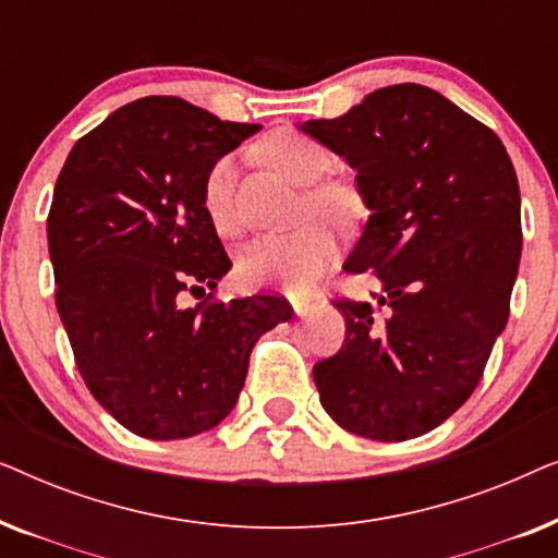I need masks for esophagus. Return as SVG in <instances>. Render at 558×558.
<instances>
[{
    "label": "esophagus",
    "instance_id": "1",
    "mask_svg": "<svg viewBox=\"0 0 558 558\" xmlns=\"http://www.w3.org/2000/svg\"><path fill=\"white\" fill-rule=\"evenodd\" d=\"M289 302H292V310L296 317H307L310 310H312V302L304 300V296H289Z\"/></svg>",
    "mask_w": 558,
    "mask_h": 558
}]
</instances>
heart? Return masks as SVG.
Here are the masks:
<instances>
[{"instance_id":"obj_1","label":"heart","mask_w":558,"mask_h":558,"mask_svg":"<svg viewBox=\"0 0 558 558\" xmlns=\"http://www.w3.org/2000/svg\"><path fill=\"white\" fill-rule=\"evenodd\" d=\"M262 155L296 185H315L327 172L325 149L317 142L294 132H279L262 144ZM235 172L239 157L223 155L210 165L203 180V210L220 235L239 233L235 210ZM312 208L345 213L350 195L338 187H319L310 195ZM338 256V235L330 226L310 220L294 231L264 233L248 243L235 262V277L243 287H281L289 292H307L317 284L327 266Z\"/></svg>"}]
</instances>
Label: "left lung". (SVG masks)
<instances>
[{
  "mask_svg": "<svg viewBox=\"0 0 558 558\" xmlns=\"http://www.w3.org/2000/svg\"><path fill=\"white\" fill-rule=\"evenodd\" d=\"M296 129L355 170L371 216L342 269L380 284L373 302H335L348 335L312 371L319 401L355 437L414 439L470 399L506 330L523 243L513 162L418 83Z\"/></svg>",
  "mask_w": 558,
  "mask_h": 558,
  "instance_id": "1",
  "label": "left lung"
}]
</instances>
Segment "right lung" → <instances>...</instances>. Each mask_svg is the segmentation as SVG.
I'll return each instance as SVG.
<instances>
[{"label":"right lung","mask_w":558,"mask_h":558,"mask_svg":"<svg viewBox=\"0 0 558 558\" xmlns=\"http://www.w3.org/2000/svg\"><path fill=\"white\" fill-rule=\"evenodd\" d=\"M258 129L149 96L75 142L60 170L48 216L60 323L88 391L140 437L218 426L258 338L292 317L269 294L182 304L231 269L203 210L205 172Z\"/></svg>","instance_id":"1"}]
</instances>
